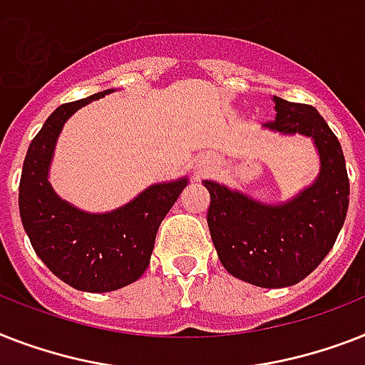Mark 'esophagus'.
I'll return each instance as SVG.
<instances>
[{"instance_id": "1", "label": "esophagus", "mask_w": 365, "mask_h": 365, "mask_svg": "<svg viewBox=\"0 0 365 365\" xmlns=\"http://www.w3.org/2000/svg\"><path fill=\"white\" fill-rule=\"evenodd\" d=\"M199 172H206V166H200V168H197Z\"/></svg>"}]
</instances>
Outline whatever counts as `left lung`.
Masks as SVG:
<instances>
[{
	"label": "left lung",
	"instance_id": "1",
	"mask_svg": "<svg viewBox=\"0 0 365 365\" xmlns=\"http://www.w3.org/2000/svg\"><path fill=\"white\" fill-rule=\"evenodd\" d=\"M277 117L265 126L284 134H305L320 153V176L286 205L267 206L205 182L210 191L206 214L212 242L233 277L259 288H284L311 274L328 252L349 210L345 155L328 123L312 106L274 96Z\"/></svg>",
	"mask_w": 365,
	"mask_h": 365
}]
</instances>
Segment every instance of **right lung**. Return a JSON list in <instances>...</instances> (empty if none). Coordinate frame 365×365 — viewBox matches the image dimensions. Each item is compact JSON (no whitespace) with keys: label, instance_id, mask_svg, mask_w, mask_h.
<instances>
[{"label":"right lung","instance_id":"add662e5","mask_svg":"<svg viewBox=\"0 0 365 365\" xmlns=\"http://www.w3.org/2000/svg\"><path fill=\"white\" fill-rule=\"evenodd\" d=\"M62 104L48 115L26 153L19 187L22 225L36 254L51 271L81 292H113L142 277L153 252L160 222L187 180L157 183L110 214H87L60 200L47 182L54 143L68 117L91 100Z\"/></svg>","mask_w":365,"mask_h":365}]
</instances>
